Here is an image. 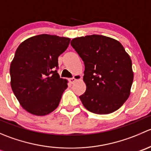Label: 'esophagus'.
Listing matches in <instances>:
<instances>
[{
    "label": "esophagus",
    "instance_id": "esophagus-1",
    "mask_svg": "<svg viewBox=\"0 0 151 151\" xmlns=\"http://www.w3.org/2000/svg\"><path fill=\"white\" fill-rule=\"evenodd\" d=\"M81 80V76H80L77 74V75H75L74 77H72V78L68 79V81H69L70 83L73 84V83H74L76 80Z\"/></svg>",
    "mask_w": 151,
    "mask_h": 151
}]
</instances>
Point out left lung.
Returning <instances> with one entry per match:
<instances>
[{
  "instance_id": "obj_1",
  "label": "left lung",
  "mask_w": 151,
  "mask_h": 151,
  "mask_svg": "<svg viewBox=\"0 0 151 151\" xmlns=\"http://www.w3.org/2000/svg\"><path fill=\"white\" fill-rule=\"evenodd\" d=\"M71 45L85 64L83 106L99 115L112 113L128 99L134 80L130 56L118 41L101 35L74 38Z\"/></svg>"
}]
</instances>
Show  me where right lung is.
<instances>
[{
    "mask_svg": "<svg viewBox=\"0 0 151 151\" xmlns=\"http://www.w3.org/2000/svg\"><path fill=\"white\" fill-rule=\"evenodd\" d=\"M71 39L41 34L24 41L11 63V87L19 104L29 113L46 115L58 106L67 81L58 73V57Z\"/></svg>",
    "mask_w": 151,
    "mask_h": 151,
    "instance_id": "obj_1",
    "label": "right lung"
}]
</instances>
